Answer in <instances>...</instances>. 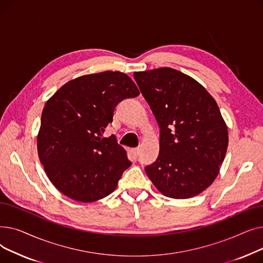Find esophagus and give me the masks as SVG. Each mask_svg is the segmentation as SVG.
<instances>
[{
	"label": "esophagus",
	"instance_id": "obj_1",
	"mask_svg": "<svg viewBox=\"0 0 263 263\" xmlns=\"http://www.w3.org/2000/svg\"><path fill=\"white\" fill-rule=\"evenodd\" d=\"M132 151H133V154H134L135 156H139V155H140V151H141V148H140V147L133 148V149H132Z\"/></svg>",
	"mask_w": 263,
	"mask_h": 263
}]
</instances>
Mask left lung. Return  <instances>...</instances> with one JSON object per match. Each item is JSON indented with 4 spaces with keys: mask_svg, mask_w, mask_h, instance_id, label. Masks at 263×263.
<instances>
[{
    "mask_svg": "<svg viewBox=\"0 0 263 263\" xmlns=\"http://www.w3.org/2000/svg\"><path fill=\"white\" fill-rule=\"evenodd\" d=\"M160 127V153L145 167L163 195L196 196L215 180L228 147L217 103L193 78L173 68L134 72Z\"/></svg>",
    "mask_w": 263,
    "mask_h": 263,
    "instance_id": "left-lung-1",
    "label": "left lung"
}]
</instances>
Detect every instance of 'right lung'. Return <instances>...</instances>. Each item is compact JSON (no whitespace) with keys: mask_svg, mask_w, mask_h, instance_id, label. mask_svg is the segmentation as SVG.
<instances>
[{"mask_svg":"<svg viewBox=\"0 0 263 263\" xmlns=\"http://www.w3.org/2000/svg\"><path fill=\"white\" fill-rule=\"evenodd\" d=\"M140 91L119 71L82 76L47 101L37 136L40 163L69 198L92 202L112 193L131 162L115 135L102 137L115 106Z\"/></svg>","mask_w":263,"mask_h":263,"instance_id":"add662e5","label":"right lung"}]
</instances>
